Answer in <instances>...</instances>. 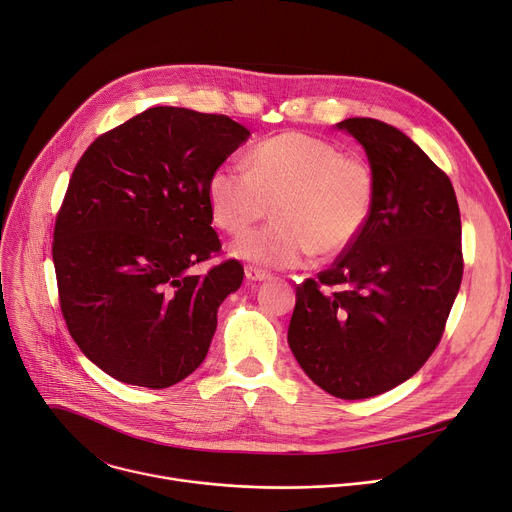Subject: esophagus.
<instances>
[{
    "label": "esophagus",
    "instance_id": "1",
    "mask_svg": "<svg viewBox=\"0 0 512 512\" xmlns=\"http://www.w3.org/2000/svg\"><path fill=\"white\" fill-rule=\"evenodd\" d=\"M245 276L251 282H263V280L270 278V274H267L265 270H261V267H255V265H247L245 267Z\"/></svg>",
    "mask_w": 512,
    "mask_h": 512
}]
</instances>
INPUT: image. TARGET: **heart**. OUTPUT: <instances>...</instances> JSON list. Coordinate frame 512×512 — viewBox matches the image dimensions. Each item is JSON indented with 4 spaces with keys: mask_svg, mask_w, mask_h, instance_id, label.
Masks as SVG:
<instances>
[{
    "mask_svg": "<svg viewBox=\"0 0 512 512\" xmlns=\"http://www.w3.org/2000/svg\"><path fill=\"white\" fill-rule=\"evenodd\" d=\"M375 197L365 159L305 132H282L257 143L247 168L222 164L207 182L215 226L247 232L274 203V222L232 245L238 259L270 267H294L315 253L334 257L365 228Z\"/></svg>",
    "mask_w": 512,
    "mask_h": 512,
    "instance_id": "heart-1",
    "label": "heart"
}]
</instances>
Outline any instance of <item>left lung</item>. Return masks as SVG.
Returning <instances> with one entry per match:
<instances>
[{
  "label": "left lung",
  "instance_id": "8db88e82",
  "mask_svg": "<svg viewBox=\"0 0 512 512\" xmlns=\"http://www.w3.org/2000/svg\"><path fill=\"white\" fill-rule=\"evenodd\" d=\"M375 180L369 220L328 270L297 286L292 355L332 396L359 400L432 357L463 280L461 211L450 178L405 132L348 118Z\"/></svg>",
  "mask_w": 512,
  "mask_h": 512
}]
</instances>
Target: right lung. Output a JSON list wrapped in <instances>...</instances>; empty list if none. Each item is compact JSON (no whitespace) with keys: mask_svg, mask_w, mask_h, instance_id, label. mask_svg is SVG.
Listing matches in <instances>:
<instances>
[{"mask_svg":"<svg viewBox=\"0 0 512 512\" xmlns=\"http://www.w3.org/2000/svg\"><path fill=\"white\" fill-rule=\"evenodd\" d=\"M249 130L224 114L147 112L78 159L53 228L60 309L80 351L118 382L168 388L205 359L245 270L224 259L207 182Z\"/></svg>","mask_w":512,"mask_h":512,"instance_id":"obj_1","label":"right lung"}]
</instances>
